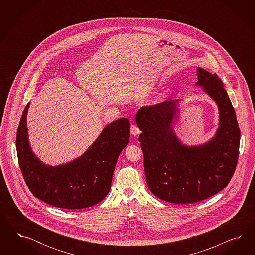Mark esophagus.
Returning <instances> with one entry per match:
<instances>
[{
    "instance_id": "esophagus-1",
    "label": "esophagus",
    "mask_w": 255,
    "mask_h": 255,
    "mask_svg": "<svg viewBox=\"0 0 255 255\" xmlns=\"http://www.w3.org/2000/svg\"><path fill=\"white\" fill-rule=\"evenodd\" d=\"M141 132L138 126L136 124H131V133L132 135H138L139 133Z\"/></svg>"
}]
</instances>
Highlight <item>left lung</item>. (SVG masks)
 Listing matches in <instances>:
<instances>
[{
	"instance_id": "1",
	"label": "left lung",
	"mask_w": 255,
	"mask_h": 255,
	"mask_svg": "<svg viewBox=\"0 0 255 255\" xmlns=\"http://www.w3.org/2000/svg\"><path fill=\"white\" fill-rule=\"evenodd\" d=\"M196 85L210 95L220 111V126L209 143L183 146L171 124L178 114L175 101L140 108L135 116L149 190L174 204L205 200L228 185L240 154V130L235 109L216 74L197 68Z\"/></svg>"
}]
</instances>
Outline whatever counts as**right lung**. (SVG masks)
Segmentation results:
<instances>
[{"instance_id":"1","label":"right lung","mask_w":255,"mask_h":255,"mask_svg":"<svg viewBox=\"0 0 255 255\" xmlns=\"http://www.w3.org/2000/svg\"><path fill=\"white\" fill-rule=\"evenodd\" d=\"M24 109L16 131V152L24 180L40 200L60 209H82L103 200L110 190L119 155L129 143L130 122L126 118L108 124L84 154L60 166L43 164L28 142Z\"/></svg>"}]
</instances>
